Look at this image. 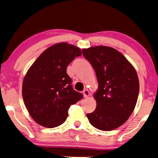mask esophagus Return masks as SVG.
<instances>
[{
    "instance_id": "obj_1",
    "label": "esophagus",
    "mask_w": 158,
    "mask_h": 158,
    "mask_svg": "<svg viewBox=\"0 0 158 158\" xmlns=\"http://www.w3.org/2000/svg\"><path fill=\"white\" fill-rule=\"evenodd\" d=\"M83 94H84V97H85V98H88V97L90 95L89 91L88 89H85L83 91Z\"/></svg>"
}]
</instances>
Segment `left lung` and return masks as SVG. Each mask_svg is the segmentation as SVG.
Instances as JSON below:
<instances>
[{
	"instance_id": "obj_1",
	"label": "left lung",
	"mask_w": 158,
	"mask_h": 158,
	"mask_svg": "<svg viewBox=\"0 0 158 158\" xmlns=\"http://www.w3.org/2000/svg\"><path fill=\"white\" fill-rule=\"evenodd\" d=\"M82 52L98 81L94 94L96 108L87 116L96 129L112 131L123 125L134 110L139 92L137 73L125 56L113 48L95 46Z\"/></svg>"
}]
</instances>
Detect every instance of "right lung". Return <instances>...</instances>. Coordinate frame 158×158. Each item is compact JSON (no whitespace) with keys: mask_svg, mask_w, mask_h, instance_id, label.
<instances>
[{"mask_svg":"<svg viewBox=\"0 0 158 158\" xmlns=\"http://www.w3.org/2000/svg\"><path fill=\"white\" fill-rule=\"evenodd\" d=\"M79 48L67 43L55 44L46 49L33 63L25 75L22 97L28 112L42 127L54 128L68 117L71 105L82 94L71 86L66 67L80 56Z\"/></svg>","mask_w":158,"mask_h":158,"instance_id":"add662e5","label":"right lung"}]
</instances>
